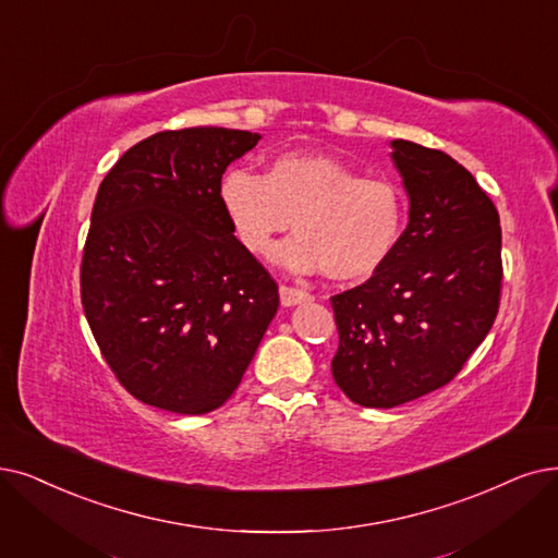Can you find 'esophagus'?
<instances>
[{
	"label": "esophagus",
	"mask_w": 558,
	"mask_h": 558,
	"mask_svg": "<svg viewBox=\"0 0 558 558\" xmlns=\"http://www.w3.org/2000/svg\"><path fill=\"white\" fill-rule=\"evenodd\" d=\"M279 298H281V306H298V304L314 300V295H311V293L300 291V288H291V286H281Z\"/></svg>",
	"instance_id": "esophagus-1"
}]
</instances>
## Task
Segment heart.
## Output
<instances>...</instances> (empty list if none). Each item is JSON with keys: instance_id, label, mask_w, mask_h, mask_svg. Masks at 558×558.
I'll use <instances>...</instances> for the list:
<instances>
[{"instance_id": "heart-1", "label": "heart", "mask_w": 558, "mask_h": 558, "mask_svg": "<svg viewBox=\"0 0 558 558\" xmlns=\"http://www.w3.org/2000/svg\"><path fill=\"white\" fill-rule=\"evenodd\" d=\"M219 206L250 252L275 235H295L272 252L288 272H325L333 281H364L391 258L405 229V194L385 178H364L331 155L279 153L265 173L233 167L217 185Z\"/></svg>"}]
</instances>
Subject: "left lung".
<instances>
[{"instance_id":"left-lung-1","label":"left lung","mask_w":558,"mask_h":558,"mask_svg":"<svg viewBox=\"0 0 558 558\" xmlns=\"http://www.w3.org/2000/svg\"><path fill=\"white\" fill-rule=\"evenodd\" d=\"M410 202L391 258L331 298V375L362 408L389 410L451 383L493 327L501 291L499 213L451 155L393 140Z\"/></svg>"}]
</instances>
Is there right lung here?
I'll return each instance as SVG.
<instances>
[{
    "label": "right lung",
    "instance_id": "1",
    "mask_svg": "<svg viewBox=\"0 0 558 558\" xmlns=\"http://www.w3.org/2000/svg\"><path fill=\"white\" fill-rule=\"evenodd\" d=\"M258 140L213 125L165 130L125 150L98 187L82 306L109 368L146 405H225L277 314V283L217 198L221 173Z\"/></svg>",
    "mask_w": 558,
    "mask_h": 558
}]
</instances>
